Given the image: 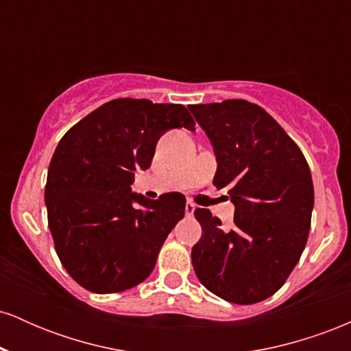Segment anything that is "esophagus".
I'll return each instance as SVG.
<instances>
[{"label": "esophagus", "mask_w": 351, "mask_h": 351, "mask_svg": "<svg viewBox=\"0 0 351 351\" xmlns=\"http://www.w3.org/2000/svg\"><path fill=\"white\" fill-rule=\"evenodd\" d=\"M195 209H196L195 204H193L191 201H188L186 206H184V213H186V216H193V213H195Z\"/></svg>", "instance_id": "obj_1"}]
</instances>
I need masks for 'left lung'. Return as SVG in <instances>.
I'll list each match as a JSON object with an SVG mask.
<instances>
[{"instance_id": "1", "label": "left lung", "mask_w": 351, "mask_h": 351, "mask_svg": "<svg viewBox=\"0 0 351 351\" xmlns=\"http://www.w3.org/2000/svg\"><path fill=\"white\" fill-rule=\"evenodd\" d=\"M216 155L213 184L228 188L234 226L196 209L203 234L191 261L201 284L232 304L271 297L307 244L313 183L304 153L263 107L232 99L189 106Z\"/></svg>"}]
</instances>
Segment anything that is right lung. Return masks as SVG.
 <instances>
[{"label":"right lung","instance_id":"add662e5","mask_svg":"<svg viewBox=\"0 0 351 351\" xmlns=\"http://www.w3.org/2000/svg\"><path fill=\"white\" fill-rule=\"evenodd\" d=\"M181 127L195 130L180 104L115 99L60 138L47 170V223L64 269L87 291L122 292L152 274L186 199H148L132 184L150 168L160 136Z\"/></svg>","mask_w":351,"mask_h":351}]
</instances>
